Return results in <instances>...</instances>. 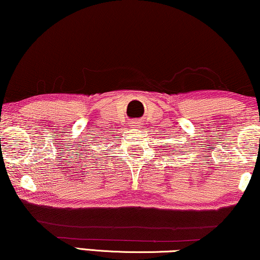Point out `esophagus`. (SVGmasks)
Masks as SVG:
<instances>
[{
  "label": "esophagus",
  "mask_w": 260,
  "mask_h": 260,
  "mask_svg": "<svg viewBox=\"0 0 260 260\" xmlns=\"http://www.w3.org/2000/svg\"><path fill=\"white\" fill-rule=\"evenodd\" d=\"M130 127H133V129H138V127H141V122L140 120H133V122L130 123Z\"/></svg>",
  "instance_id": "obj_1"
}]
</instances>
